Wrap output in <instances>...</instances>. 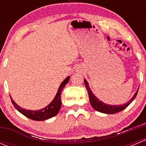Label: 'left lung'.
<instances>
[{"label": "left lung", "instance_id": "8db88e82", "mask_svg": "<svg viewBox=\"0 0 146 146\" xmlns=\"http://www.w3.org/2000/svg\"><path fill=\"white\" fill-rule=\"evenodd\" d=\"M85 86H86V89H87L88 93L89 100H90V103H91V106L93 107L94 110H96V111L100 112L102 113H106V114H114V113H118V112L124 110L125 108L127 107L132 102L135 98L136 97L137 92H138V89L133 96V97L130 99L129 101L127 102L126 103L123 104H118V105H112V104H105V103L102 102L100 99H98L94 94H93L92 91L91 90L90 87H89L88 82H87L86 79H84Z\"/></svg>", "mask_w": 146, "mask_h": 146}]
</instances>
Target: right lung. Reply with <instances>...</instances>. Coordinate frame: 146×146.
I'll list each match as a JSON object with an SVG mask.
<instances>
[{"label": "right lung", "instance_id": "right-lung-1", "mask_svg": "<svg viewBox=\"0 0 146 146\" xmlns=\"http://www.w3.org/2000/svg\"><path fill=\"white\" fill-rule=\"evenodd\" d=\"M69 76L66 78L63 82L60 83V86L58 88V92L54 97L53 100H52L50 104L46 106L45 108H42L41 110H27L25 108H20L18 104L15 102V101L13 100L12 98L10 96L11 98V102H12L13 105L15 106V108L18 111L24 115L27 118H30V119L34 120V121H45V120L51 118L52 117L55 116L58 113L59 110L61 107V99H60V94H61L62 90L64 88L66 85L68 83L69 80Z\"/></svg>", "mask_w": 146, "mask_h": 146}]
</instances>
